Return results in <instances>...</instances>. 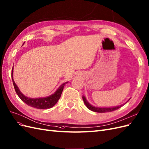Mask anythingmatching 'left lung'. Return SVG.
<instances>
[{
    "label": "left lung",
    "instance_id": "8db88e82",
    "mask_svg": "<svg viewBox=\"0 0 149 149\" xmlns=\"http://www.w3.org/2000/svg\"><path fill=\"white\" fill-rule=\"evenodd\" d=\"M83 99L85 105L86 107H88V109L89 110L95 111V112H98V113H105V112H110V111H113L114 110H116L117 109H120L123 105L120 106H118V107H110V108H99V107H95L94 106H92L90 104H89V102L86 100L85 97H83Z\"/></svg>",
    "mask_w": 149,
    "mask_h": 149
}]
</instances>
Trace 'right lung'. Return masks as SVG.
I'll use <instances>...</instances> for the list:
<instances>
[{
  "mask_svg": "<svg viewBox=\"0 0 149 149\" xmlns=\"http://www.w3.org/2000/svg\"><path fill=\"white\" fill-rule=\"evenodd\" d=\"M13 67L12 68V79L15 90L16 91V93L17 94L20 99H21L22 101H23L25 104H26L28 105L30 107L36 108V109H47L54 107L56 104L57 103L58 100L60 98V96L61 93H62L64 86L66 84V83H67V82H66V83H65L62 85H61L58 88V89L56 91V92L54 94L49 97H44V98H36V99L28 98V97H26L21 92H20L17 86L15 83L13 79Z\"/></svg>",
  "mask_w": 149,
  "mask_h": 149,
  "instance_id": "1",
  "label": "right lung"
}]
</instances>
